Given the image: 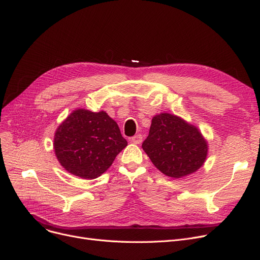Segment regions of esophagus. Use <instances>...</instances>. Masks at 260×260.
Listing matches in <instances>:
<instances>
[{
  "mask_svg": "<svg viewBox=\"0 0 260 260\" xmlns=\"http://www.w3.org/2000/svg\"><path fill=\"white\" fill-rule=\"evenodd\" d=\"M131 141L133 143H135V145H139V143H141V141H142V135H141V134H137V135L132 137Z\"/></svg>",
  "mask_w": 260,
  "mask_h": 260,
  "instance_id": "obj_1",
  "label": "esophagus"
}]
</instances>
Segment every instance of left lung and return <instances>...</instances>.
<instances>
[{
	"label": "left lung",
	"instance_id": "left-lung-1",
	"mask_svg": "<svg viewBox=\"0 0 260 260\" xmlns=\"http://www.w3.org/2000/svg\"><path fill=\"white\" fill-rule=\"evenodd\" d=\"M142 149L159 171L178 179L203 166L208 145L193 125L174 114L160 113L152 119Z\"/></svg>",
	"mask_w": 260,
	"mask_h": 260
}]
</instances>
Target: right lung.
<instances>
[{"mask_svg":"<svg viewBox=\"0 0 260 260\" xmlns=\"http://www.w3.org/2000/svg\"><path fill=\"white\" fill-rule=\"evenodd\" d=\"M126 146L118 124L105 111L76 110L54 135V152L60 164L88 180L104 174Z\"/></svg>","mask_w":260,"mask_h":260,"instance_id":"add662e5","label":"right lung"}]
</instances>
